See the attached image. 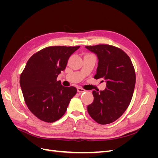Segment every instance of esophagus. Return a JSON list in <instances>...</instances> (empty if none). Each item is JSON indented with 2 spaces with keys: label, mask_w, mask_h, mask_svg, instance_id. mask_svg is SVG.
<instances>
[{
  "label": "esophagus",
  "mask_w": 158,
  "mask_h": 158,
  "mask_svg": "<svg viewBox=\"0 0 158 158\" xmlns=\"http://www.w3.org/2000/svg\"><path fill=\"white\" fill-rule=\"evenodd\" d=\"M77 91H78V92H79V93H82V92H85V90L84 89L82 88H78Z\"/></svg>",
  "instance_id": "esophagus-1"
}]
</instances>
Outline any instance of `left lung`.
I'll return each instance as SVG.
<instances>
[{"mask_svg": "<svg viewBox=\"0 0 158 158\" xmlns=\"http://www.w3.org/2000/svg\"><path fill=\"white\" fill-rule=\"evenodd\" d=\"M85 47L98 56L94 78H103L106 82L104 90L93 91L94 102L88 106V112L98 123L107 125L120 117L131 103L136 83L135 68L126 52L116 47Z\"/></svg>", "mask_w": 158, "mask_h": 158, "instance_id": "obj_1", "label": "left lung"}]
</instances>
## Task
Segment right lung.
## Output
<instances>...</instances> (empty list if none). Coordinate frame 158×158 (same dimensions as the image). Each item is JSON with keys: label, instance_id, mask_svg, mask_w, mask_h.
Instances as JSON below:
<instances>
[{"label": "right lung", "instance_id": "right-lung-1", "mask_svg": "<svg viewBox=\"0 0 158 158\" xmlns=\"http://www.w3.org/2000/svg\"><path fill=\"white\" fill-rule=\"evenodd\" d=\"M80 46H51L33 55L20 75V84L30 111L40 120L52 123L64 115L75 87H64L56 78Z\"/></svg>", "mask_w": 158, "mask_h": 158}]
</instances>
